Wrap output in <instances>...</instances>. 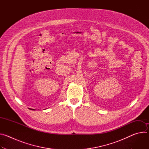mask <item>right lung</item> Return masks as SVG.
<instances>
[{
  "label": "right lung",
  "mask_w": 149,
  "mask_h": 149,
  "mask_svg": "<svg viewBox=\"0 0 149 149\" xmlns=\"http://www.w3.org/2000/svg\"><path fill=\"white\" fill-rule=\"evenodd\" d=\"M31 110H33V109H31ZM33 110H34V109H33Z\"/></svg>",
  "instance_id": "obj_1"
}]
</instances>
